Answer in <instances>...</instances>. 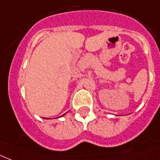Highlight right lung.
Listing matches in <instances>:
<instances>
[{
  "mask_svg": "<svg viewBox=\"0 0 160 160\" xmlns=\"http://www.w3.org/2000/svg\"><path fill=\"white\" fill-rule=\"evenodd\" d=\"M63 115H64V114H63ZM63 115H62V116H63ZM62 116H61V117H62Z\"/></svg>",
  "mask_w": 160,
  "mask_h": 160,
  "instance_id": "add662e5",
  "label": "right lung"
}]
</instances>
